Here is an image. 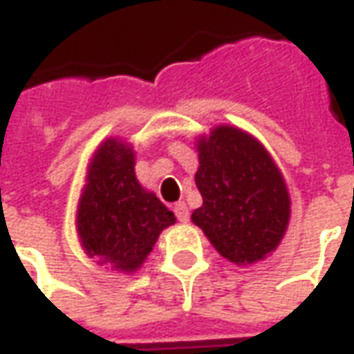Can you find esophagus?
Wrapping results in <instances>:
<instances>
[{"mask_svg":"<svg viewBox=\"0 0 354 354\" xmlns=\"http://www.w3.org/2000/svg\"><path fill=\"white\" fill-rule=\"evenodd\" d=\"M174 214H176V219L180 223H187L189 221V210H187V206L182 201L174 204Z\"/></svg>","mask_w":354,"mask_h":354,"instance_id":"esophagus-1","label":"esophagus"}]
</instances>
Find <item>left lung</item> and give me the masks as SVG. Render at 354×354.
Returning <instances> with one entry per match:
<instances>
[{
    "label": "left lung",
    "mask_w": 354,
    "mask_h": 354,
    "mask_svg": "<svg viewBox=\"0 0 354 354\" xmlns=\"http://www.w3.org/2000/svg\"><path fill=\"white\" fill-rule=\"evenodd\" d=\"M195 174L203 206L193 212L212 245L225 259L251 264L276 250L289 223L283 176L261 142L221 125L198 142Z\"/></svg>",
    "instance_id": "obj_1"
}]
</instances>
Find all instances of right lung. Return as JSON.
<instances>
[{
  "label": "right lung",
  "mask_w": 354,
  "mask_h": 354,
  "mask_svg": "<svg viewBox=\"0 0 354 354\" xmlns=\"http://www.w3.org/2000/svg\"><path fill=\"white\" fill-rule=\"evenodd\" d=\"M174 221V214L138 184L131 148L106 140L91 159L78 206V234L88 255L116 270H137L159 232Z\"/></svg>",
  "instance_id": "right-lung-1"
}]
</instances>
